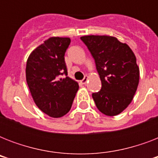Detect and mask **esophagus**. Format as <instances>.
<instances>
[{"instance_id": "34e87169", "label": "esophagus", "mask_w": 158, "mask_h": 158, "mask_svg": "<svg viewBox=\"0 0 158 158\" xmlns=\"http://www.w3.org/2000/svg\"><path fill=\"white\" fill-rule=\"evenodd\" d=\"M88 79H89V77L88 76H85L84 78V79H82L81 80V83L83 84H87V82H88Z\"/></svg>"}]
</instances>
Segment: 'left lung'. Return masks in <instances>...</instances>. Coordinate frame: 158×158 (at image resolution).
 I'll return each mask as SVG.
<instances>
[{
    "mask_svg": "<svg viewBox=\"0 0 158 158\" xmlns=\"http://www.w3.org/2000/svg\"><path fill=\"white\" fill-rule=\"evenodd\" d=\"M94 57L102 89L92 94L97 107L104 115L120 114L132 102L139 81L136 57L126 43L110 36L80 38Z\"/></svg>",
    "mask_w": 158,
    "mask_h": 158,
    "instance_id": "left-lung-1",
    "label": "left lung"
}]
</instances>
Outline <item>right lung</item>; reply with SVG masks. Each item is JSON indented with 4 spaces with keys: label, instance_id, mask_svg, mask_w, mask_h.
I'll return each mask as SVG.
<instances>
[{
    "label": "right lung",
    "instance_id": "1",
    "mask_svg": "<svg viewBox=\"0 0 158 158\" xmlns=\"http://www.w3.org/2000/svg\"><path fill=\"white\" fill-rule=\"evenodd\" d=\"M69 43V38H48L27 60L26 80L31 95L38 107L51 117L69 112L79 89L78 83L67 76L64 53Z\"/></svg>",
    "mask_w": 158,
    "mask_h": 158
}]
</instances>
